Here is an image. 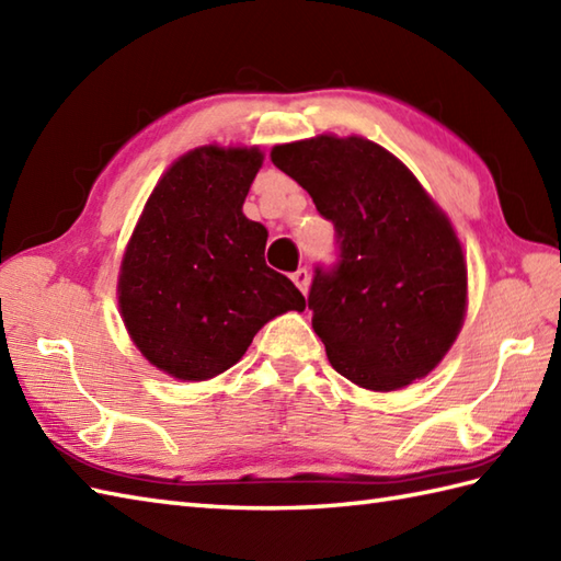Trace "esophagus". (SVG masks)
I'll list each match as a JSON object with an SVG mask.
<instances>
[{
    "label": "esophagus",
    "instance_id": "obj_1",
    "mask_svg": "<svg viewBox=\"0 0 561 561\" xmlns=\"http://www.w3.org/2000/svg\"><path fill=\"white\" fill-rule=\"evenodd\" d=\"M291 279H294L296 287H299V291L306 294V291H308V282H311V274H308L306 267H301V270H296V272L291 274Z\"/></svg>",
    "mask_w": 561,
    "mask_h": 561
}]
</instances>
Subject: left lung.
I'll list each match as a JSON object with an SVG mask.
<instances>
[{"instance_id": "left-lung-1", "label": "left lung", "mask_w": 561, "mask_h": 561, "mask_svg": "<svg viewBox=\"0 0 561 561\" xmlns=\"http://www.w3.org/2000/svg\"><path fill=\"white\" fill-rule=\"evenodd\" d=\"M337 233L308 308L337 374L368 390L424 378L456 342L468 270L446 214L408 165L364 137L320 135L272 149Z\"/></svg>"}]
</instances>
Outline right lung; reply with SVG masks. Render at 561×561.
Returning a JSON list of instances; mask_svg holds the SVG:
<instances>
[{
    "label": "right lung",
    "instance_id": "1",
    "mask_svg": "<svg viewBox=\"0 0 561 561\" xmlns=\"http://www.w3.org/2000/svg\"><path fill=\"white\" fill-rule=\"evenodd\" d=\"M262 151L199 147L163 173L129 238L117 304L129 337L178 380L231 368L304 294L265 262L267 229L243 202Z\"/></svg>",
    "mask_w": 561,
    "mask_h": 561
}]
</instances>
